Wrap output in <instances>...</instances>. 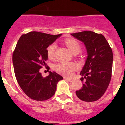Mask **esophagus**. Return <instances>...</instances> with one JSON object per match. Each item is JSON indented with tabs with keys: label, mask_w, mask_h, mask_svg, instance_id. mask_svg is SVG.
<instances>
[{
	"label": "esophagus",
	"mask_w": 125,
	"mask_h": 125,
	"mask_svg": "<svg viewBox=\"0 0 125 125\" xmlns=\"http://www.w3.org/2000/svg\"><path fill=\"white\" fill-rule=\"evenodd\" d=\"M64 79H65V80H68V81L70 82H72L73 81V79H71V78H67V77H64Z\"/></svg>",
	"instance_id": "esophagus-1"
}]
</instances>
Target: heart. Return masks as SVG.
Returning <instances> with one entry per match:
<instances>
[{
    "label": "heart",
    "mask_w": 125,
    "mask_h": 125,
    "mask_svg": "<svg viewBox=\"0 0 125 125\" xmlns=\"http://www.w3.org/2000/svg\"><path fill=\"white\" fill-rule=\"evenodd\" d=\"M65 45L69 50L74 53H79L81 50V46L79 43L74 39H68L65 41ZM57 45L55 43H52L49 45L46 48V52L49 59H52L54 58ZM77 65L73 62H60L55 65V70L60 74L66 76H71L75 70L77 69Z\"/></svg>",
    "instance_id": "heart-1"
}]
</instances>
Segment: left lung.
Segmentation results:
<instances>
[{
    "label": "left lung",
    "instance_id": "8db88e82",
    "mask_svg": "<svg viewBox=\"0 0 125 125\" xmlns=\"http://www.w3.org/2000/svg\"><path fill=\"white\" fill-rule=\"evenodd\" d=\"M84 43L88 57L80 72L83 86L75 91L80 100L91 102L99 100L110 83L113 54L106 39L102 34L85 31L71 34Z\"/></svg>",
    "mask_w": 125,
    "mask_h": 125
}]
</instances>
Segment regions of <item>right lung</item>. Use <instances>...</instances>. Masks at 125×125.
<instances>
[{
	"label": "right lung",
	"instance_id": "right-lung-1",
	"mask_svg": "<svg viewBox=\"0 0 125 125\" xmlns=\"http://www.w3.org/2000/svg\"><path fill=\"white\" fill-rule=\"evenodd\" d=\"M62 34L51 35L32 31L22 35L12 54V63L19 85L26 95L37 101H44L54 95L58 82L63 77L50 71L43 77L40 69H48L46 48Z\"/></svg>",
	"mask_w": 125,
	"mask_h": 125
}]
</instances>
